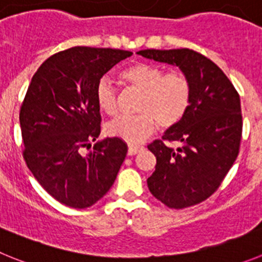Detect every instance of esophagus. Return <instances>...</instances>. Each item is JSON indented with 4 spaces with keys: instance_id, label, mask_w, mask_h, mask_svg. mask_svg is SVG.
I'll list each match as a JSON object with an SVG mask.
<instances>
[{
    "instance_id": "obj_1",
    "label": "esophagus",
    "mask_w": 262,
    "mask_h": 262,
    "mask_svg": "<svg viewBox=\"0 0 262 262\" xmlns=\"http://www.w3.org/2000/svg\"><path fill=\"white\" fill-rule=\"evenodd\" d=\"M142 146H134V145H129L128 148V155H136L137 152H140L142 150Z\"/></svg>"
}]
</instances>
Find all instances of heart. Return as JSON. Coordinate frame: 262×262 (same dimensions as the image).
Returning <instances> with one entry per match:
<instances>
[{
	"mask_svg": "<svg viewBox=\"0 0 262 262\" xmlns=\"http://www.w3.org/2000/svg\"><path fill=\"white\" fill-rule=\"evenodd\" d=\"M122 81L140 91L133 116H120L105 125V133L130 143H138L154 132L169 129L184 119L192 103L193 84L183 72L166 73L148 62H136L121 72ZM98 107L114 116L119 110V94L108 78H100L95 89Z\"/></svg>",
	"mask_w": 262,
	"mask_h": 262,
	"instance_id": "heart-1",
	"label": "heart"
}]
</instances>
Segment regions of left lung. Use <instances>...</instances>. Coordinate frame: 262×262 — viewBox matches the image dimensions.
I'll return each instance as SVG.
<instances>
[{
	"mask_svg": "<svg viewBox=\"0 0 262 262\" xmlns=\"http://www.w3.org/2000/svg\"><path fill=\"white\" fill-rule=\"evenodd\" d=\"M138 55L176 65L193 84L187 115L147 146L157 157L148 189L171 209L200 204L218 189L239 154V94L221 68L193 49H145ZM173 142L181 143L176 150L168 145Z\"/></svg>",
	"mask_w": 262,
	"mask_h": 262,
	"instance_id": "1",
	"label": "left lung"
}]
</instances>
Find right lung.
Returning <instances> with one entry per match:
<instances>
[{
    "mask_svg": "<svg viewBox=\"0 0 262 262\" xmlns=\"http://www.w3.org/2000/svg\"><path fill=\"white\" fill-rule=\"evenodd\" d=\"M133 55L112 48L73 47L47 58L20 105L23 158L55 200L86 209L110 190L128 152L121 138L91 143L100 134L99 79Z\"/></svg>",
    "mask_w": 262,
    "mask_h": 262,
    "instance_id": "add662e5",
    "label": "right lung"
}]
</instances>
